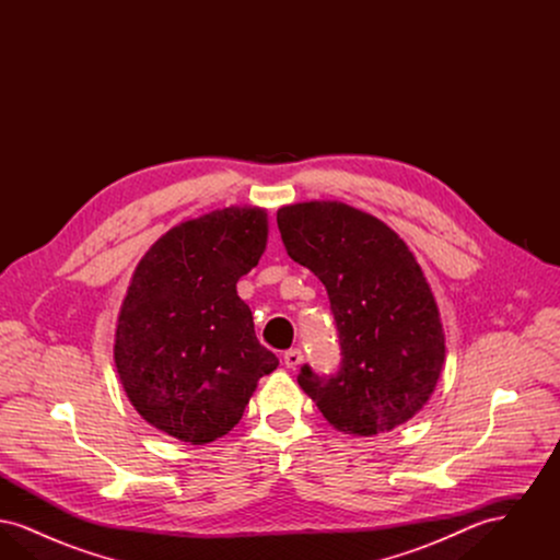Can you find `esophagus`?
Here are the masks:
<instances>
[{
    "mask_svg": "<svg viewBox=\"0 0 560 560\" xmlns=\"http://www.w3.org/2000/svg\"><path fill=\"white\" fill-rule=\"evenodd\" d=\"M304 361V354L300 348H290L285 354H283V363L288 370H295L300 363Z\"/></svg>",
    "mask_w": 560,
    "mask_h": 560,
    "instance_id": "obj_1",
    "label": "esophagus"
}]
</instances>
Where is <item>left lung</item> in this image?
Listing matches in <instances>:
<instances>
[{"mask_svg": "<svg viewBox=\"0 0 560 560\" xmlns=\"http://www.w3.org/2000/svg\"><path fill=\"white\" fill-rule=\"evenodd\" d=\"M277 224L288 256L325 285L342 354L334 375L304 365L298 384L340 432L373 436L405 424L445 363L439 308L407 243L340 201L283 206Z\"/></svg>", "mask_w": 560, "mask_h": 560, "instance_id": "8db88e82", "label": "left lung"}]
</instances>
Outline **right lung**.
I'll list each match as a JSON object with an SVG mask.
<instances>
[{"mask_svg": "<svg viewBox=\"0 0 560 560\" xmlns=\"http://www.w3.org/2000/svg\"><path fill=\"white\" fill-rule=\"evenodd\" d=\"M267 237L262 208L231 206L176 224L138 262L113 354L151 427L190 445L212 443L240 424L258 380L277 370L237 295Z\"/></svg>", "mask_w": 560, "mask_h": 560, "instance_id": "right-lung-1", "label": "right lung"}]
</instances>
